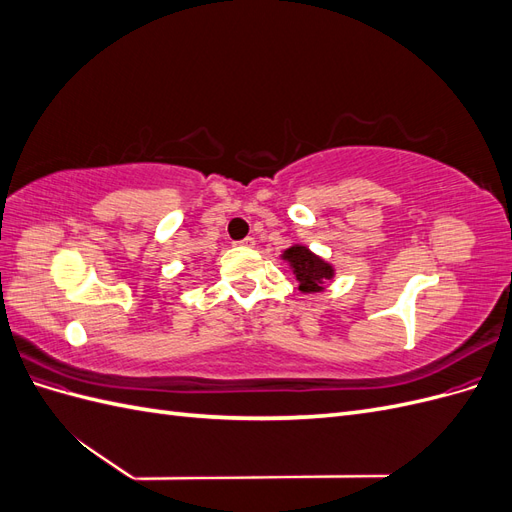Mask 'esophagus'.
Segmentation results:
<instances>
[{
    "mask_svg": "<svg viewBox=\"0 0 512 512\" xmlns=\"http://www.w3.org/2000/svg\"><path fill=\"white\" fill-rule=\"evenodd\" d=\"M239 245H243V247H254V245H256V241H254L252 237H245L243 241H239Z\"/></svg>",
    "mask_w": 512,
    "mask_h": 512,
    "instance_id": "34e87169",
    "label": "esophagus"
}]
</instances>
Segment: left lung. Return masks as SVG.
I'll return each mask as SVG.
<instances>
[{
	"label": "left lung",
	"mask_w": 512,
	"mask_h": 512,
	"mask_svg": "<svg viewBox=\"0 0 512 512\" xmlns=\"http://www.w3.org/2000/svg\"><path fill=\"white\" fill-rule=\"evenodd\" d=\"M280 258L288 262V267L292 275L297 277L299 290L303 294L324 292L327 290V282L335 277V267L331 262L314 254L303 243H292L290 247H286Z\"/></svg>",
	"instance_id": "8db88e82"
}]
</instances>
